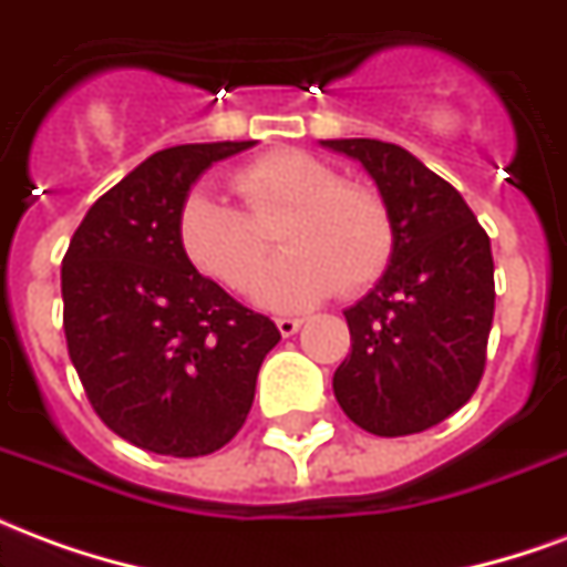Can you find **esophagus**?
Returning <instances> with one entry per match:
<instances>
[{"instance_id": "34e87169", "label": "esophagus", "mask_w": 567, "mask_h": 567, "mask_svg": "<svg viewBox=\"0 0 567 567\" xmlns=\"http://www.w3.org/2000/svg\"><path fill=\"white\" fill-rule=\"evenodd\" d=\"M300 324H303V319H276V328H279L282 337H291V333L300 331Z\"/></svg>"}]
</instances>
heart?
Returning a JSON list of instances; mask_svg holds the SVG:
<instances>
[{
  "label": "heart",
  "instance_id": "obj_1",
  "mask_svg": "<svg viewBox=\"0 0 567 567\" xmlns=\"http://www.w3.org/2000/svg\"><path fill=\"white\" fill-rule=\"evenodd\" d=\"M245 209L209 187L190 190L178 209V246L203 276L243 291L270 251L267 227L288 251L255 282L270 309H303L331 291L355 295L377 282L392 258V218L377 190L343 182L307 151H270L234 173Z\"/></svg>",
  "mask_w": 567,
  "mask_h": 567
}]
</instances>
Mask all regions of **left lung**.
<instances>
[{
    "label": "left lung",
    "instance_id": "1",
    "mask_svg": "<svg viewBox=\"0 0 567 567\" xmlns=\"http://www.w3.org/2000/svg\"><path fill=\"white\" fill-rule=\"evenodd\" d=\"M358 161L392 218L382 279L343 312L352 352L333 373L337 404L377 437L419 434L471 401L486 368L495 264L462 194L410 151L321 140Z\"/></svg>",
    "mask_w": 567,
    "mask_h": 567
}]
</instances>
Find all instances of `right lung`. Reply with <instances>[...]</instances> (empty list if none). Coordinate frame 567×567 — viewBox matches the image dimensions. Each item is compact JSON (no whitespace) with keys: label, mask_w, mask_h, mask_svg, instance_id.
<instances>
[{"label":"right lung","mask_w":567,"mask_h":567,"mask_svg":"<svg viewBox=\"0 0 567 567\" xmlns=\"http://www.w3.org/2000/svg\"><path fill=\"white\" fill-rule=\"evenodd\" d=\"M255 142L151 154L84 215L63 258L69 358L96 416L140 450L197 458L246 422L279 328L206 279L178 246V209L215 161Z\"/></svg>","instance_id":"1"}]
</instances>
